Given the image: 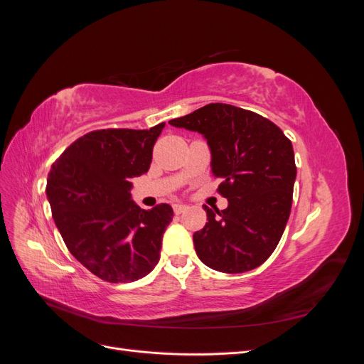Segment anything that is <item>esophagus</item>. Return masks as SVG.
Instances as JSON below:
<instances>
[{
    "instance_id": "34e87169",
    "label": "esophagus",
    "mask_w": 364,
    "mask_h": 364,
    "mask_svg": "<svg viewBox=\"0 0 364 364\" xmlns=\"http://www.w3.org/2000/svg\"><path fill=\"white\" fill-rule=\"evenodd\" d=\"M185 209H186V206L182 205V203H174V205H173V211H174L176 215H179V214L185 213Z\"/></svg>"
}]
</instances>
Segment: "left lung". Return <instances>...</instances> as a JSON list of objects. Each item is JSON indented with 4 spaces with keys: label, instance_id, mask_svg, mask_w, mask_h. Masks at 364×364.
Masks as SVG:
<instances>
[{
    "label": "left lung",
    "instance_id": "left-lung-1",
    "mask_svg": "<svg viewBox=\"0 0 364 364\" xmlns=\"http://www.w3.org/2000/svg\"><path fill=\"white\" fill-rule=\"evenodd\" d=\"M200 134L228 208L203 206L208 222L193 235L197 257L217 272L257 269L277 249L289 222L296 181L294 151L284 132L252 111L211 103L170 119Z\"/></svg>",
    "mask_w": 364,
    "mask_h": 364
}]
</instances>
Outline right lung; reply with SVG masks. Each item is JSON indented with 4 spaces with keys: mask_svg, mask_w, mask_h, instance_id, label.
Returning a JSON list of instances; mask_svg holds the SVG:
<instances>
[{
    "mask_svg": "<svg viewBox=\"0 0 364 364\" xmlns=\"http://www.w3.org/2000/svg\"><path fill=\"white\" fill-rule=\"evenodd\" d=\"M164 126L90 132L51 165L47 197L54 223L73 257L103 281L134 282L159 261L173 208L141 209L130 181L149 171Z\"/></svg>",
    "mask_w": 364,
    "mask_h": 364,
    "instance_id": "obj_1",
    "label": "right lung"
}]
</instances>
